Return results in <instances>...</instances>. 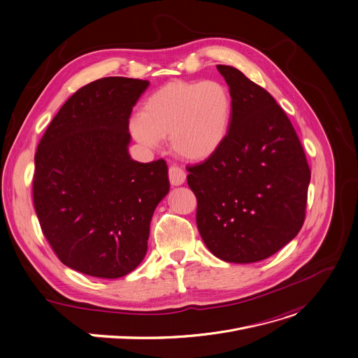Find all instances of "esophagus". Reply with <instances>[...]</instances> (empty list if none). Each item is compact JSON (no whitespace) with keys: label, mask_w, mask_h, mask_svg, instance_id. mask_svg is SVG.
Wrapping results in <instances>:
<instances>
[{"label":"esophagus","mask_w":358,"mask_h":358,"mask_svg":"<svg viewBox=\"0 0 358 358\" xmlns=\"http://www.w3.org/2000/svg\"><path fill=\"white\" fill-rule=\"evenodd\" d=\"M185 171L178 166H171L169 170V178L171 185H181L185 181Z\"/></svg>","instance_id":"obj_1"}]
</instances>
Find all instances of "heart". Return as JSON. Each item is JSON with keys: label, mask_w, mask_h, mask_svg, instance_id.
I'll return each instance as SVG.
<instances>
[{"label": "heart", "mask_w": 358, "mask_h": 358, "mask_svg": "<svg viewBox=\"0 0 358 358\" xmlns=\"http://www.w3.org/2000/svg\"><path fill=\"white\" fill-rule=\"evenodd\" d=\"M231 117V96L221 83L171 81L143 103L129 133L145 150L169 137L171 150L191 161L210 158L222 144Z\"/></svg>", "instance_id": "obj_1"}]
</instances>
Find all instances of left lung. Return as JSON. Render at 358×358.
<instances>
[{"label": "left lung", "mask_w": 358, "mask_h": 358, "mask_svg": "<svg viewBox=\"0 0 358 358\" xmlns=\"http://www.w3.org/2000/svg\"><path fill=\"white\" fill-rule=\"evenodd\" d=\"M230 87L231 120L221 147L188 167L197 227L222 262L268 258L301 230L311 171L303 145L270 92L240 70L217 66Z\"/></svg>", "instance_id": "1"}]
</instances>
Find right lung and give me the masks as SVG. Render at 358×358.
Masks as SVG:
<instances>
[{
  "label": "right lung",
  "instance_id": "obj_1",
  "mask_svg": "<svg viewBox=\"0 0 358 358\" xmlns=\"http://www.w3.org/2000/svg\"><path fill=\"white\" fill-rule=\"evenodd\" d=\"M145 80L107 77L80 88L50 122L36 152L32 197L62 264L118 278L147 252L150 222L170 191L164 159L128 154V118Z\"/></svg>",
  "mask_w": 358,
  "mask_h": 358
}]
</instances>
